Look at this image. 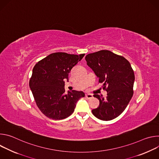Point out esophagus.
I'll return each instance as SVG.
<instances>
[{"label": "esophagus", "instance_id": "obj_1", "mask_svg": "<svg viewBox=\"0 0 159 159\" xmlns=\"http://www.w3.org/2000/svg\"><path fill=\"white\" fill-rule=\"evenodd\" d=\"M85 98L87 99H91V98H93V96L92 94H85Z\"/></svg>", "mask_w": 159, "mask_h": 159}]
</instances>
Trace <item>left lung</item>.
<instances>
[{"mask_svg":"<svg viewBox=\"0 0 159 159\" xmlns=\"http://www.w3.org/2000/svg\"><path fill=\"white\" fill-rule=\"evenodd\" d=\"M85 60L107 93L106 98L94 95L99 100V106L92 110L93 114L103 121L116 118L126 109L133 95L134 74L129 62L109 50L88 54Z\"/></svg>","mask_w":159,"mask_h":159,"instance_id":"obj_1","label":"left lung"}]
</instances>
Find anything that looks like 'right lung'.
<instances>
[{"instance_id": "1", "label": "right lung", "mask_w": 159, "mask_h": 159, "mask_svg": "<svg viewBox=\"0 0 159 159\" xmlns=\"http://www.w3.org/2000/svg\"><path fill=\"white\" fill-rule=\"evenodd\" d=\"M84 55L57 52L34 65L30 87L37 106L47 117L55 120L69 117L79 99L85 96L82 91L75 90L65 93L64 87L65 79L69 80L72 69Z\"/></svg>"}]
</instances>
